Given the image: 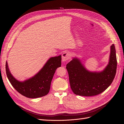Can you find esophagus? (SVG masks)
Segmentation results:
<instances>
[{"instance_id": "1", "label": "esophagus", "mask_w": 124, "mask_h": 124, "mask_svg": "<svg viewBox=\"0 0 124 124\" xmlns=\"http://www.w3.org/2000/svg\"><path fill=\"white\" fill-rule=\"evenodd\" d=\"M70 58V54L68 52H64L62 55V60L63 62H65L69 60Z\"/></svg>"}]
</instances>
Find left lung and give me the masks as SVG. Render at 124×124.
I'll return each mask as SVG.
<instances>
[{
	"label": "left lung",
	"mask_w": 124,
	"mask_h": 124,
	"mask_svg": "<svg viewBox=\"0 0 124 124\" xmlns=\"http://www.w3.org/2000/svg\"><path fill=\"white\" fill-rule=\"evenodd\" d=\"M109 62L102 71L88 70L77 57L66 65L70 87L76 95L91 96L99 94L112 84L116 73L117 61L114 44L110 46Z\"/></svg>",
	"instance_id": "left-lung-1"
}]
</instances>
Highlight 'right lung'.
Segmentation results:
<instances>
[{
	"label": "right lung",
	"mask_w": 124,
	"mask_h": 124,
	"mask_svg": "<svg viewBox=\"0 0 124 124\" xmlns=\"http://www.w3.org/2000/svg\"><path fill=\"white\" fill-rule=\"evenodd\" d=\"M61 66V55L51 57L42 68L34 76L20 81L10 73L8 62H6V73L12 86L22 95L28 98L35 99L47 95L56 70Z\"/></svg>",
	"instance_id": "right-lung-1"
}]
</instances>
